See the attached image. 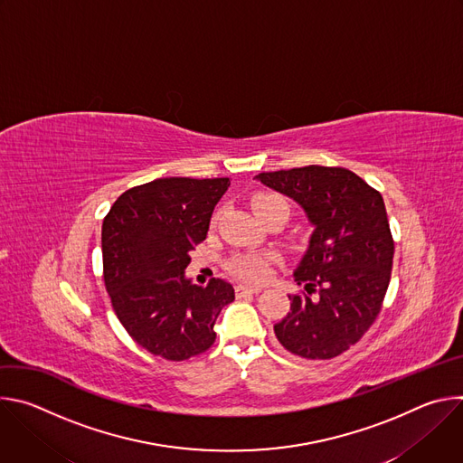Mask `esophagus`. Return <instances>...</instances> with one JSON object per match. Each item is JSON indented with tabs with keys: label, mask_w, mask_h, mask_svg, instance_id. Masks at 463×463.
<instances>
[{
	"label": "esophagus",
	"mask_w": 463,
	"mask_h": 463,
	"mask_svg": "<svg viewBox=\"0 0 463 463\" xmlns=\"http://www.w3.org/2000/svg\"><path fill=\"white\" fill-rule=\"evenodd\" d=\"M261 289L260 288H252V286H243L238 284L236 286V297H245V295H258Z\"/></svg>",
	"instance_id": "1"
}]
</instances>
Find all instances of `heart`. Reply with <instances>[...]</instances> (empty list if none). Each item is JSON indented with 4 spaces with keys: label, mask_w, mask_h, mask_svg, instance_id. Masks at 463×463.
Segmentation results:
<instances>
[{
    "label": "heart",
    "mask_w": 463,
    "mask_h": 463,
    "mask_svg": "<svg viewBox=\"0 0 463 463\" xmlns=\"http://www.w3.org/2000/svg\"><path fill=\"white\" fill-rule=\"evenodd\" d=\"M252 209L263 222L277 213H289V203L277 194H256L252 197ZM271 256L266 252H241L231 258L229 269L247 282H260L269 273Z\"/></svg>",
    "instance_id": "1"
}]
</instances>
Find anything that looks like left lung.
I'll return each instance as SVG.
<instances>
[{
    "mask_svg": "<svg viewBox=\"0 0 463 463\" xmlns=\"http://www.w3.org/2000/svg\"><path fill=\"white\" fill-rule=\"evenodd\" d=\"M256 179L295 200L315 227L295 269L306 291L289 295L275 335L293 355L337 357L368 332L388 289L393 240L383 195L341 166L309 165Z\"/></svg>",
    "mask_w": 463,
    "mask_h": 463,
    "instance_id": "left-lung-1",
    "label": "left lung"
}]
</instances>
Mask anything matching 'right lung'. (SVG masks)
I'll use <instances>...</instances> for the list:
<instances>
[{
	"label": "right lung",
	"mask_w": 463,
	"mask_h": 463,
	"mask_svg": "<svg viewBox=\"0 0 463 463\" xmlns=\"http://www.w3.org/2000/svg\"><path fill=\"white\" fill-rule=\"evenodd\" d=\"M229 177H161L126 190L102 223L104 284L117 318L146 352L184 361L207 352L234 289L184 277L188 250L207 238Z\"/></svg>",
	"instance_id": "right-lung-1"
}]
</instances>
